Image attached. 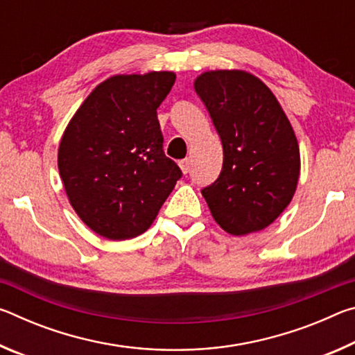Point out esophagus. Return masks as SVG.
<instances>
[{
  "mask_svg": "<svg viewBox=\"0 0 355 355\" xmlns=\"http://www.w3.org/2000/svg\"><path fill=\"white\" fill-rule=\"evenodd\" d=\"M178 166H180V169H182L183 173H188L189 169H191V161H189V158H184V159L180 161Z\"/></svg>",
  "mask_w": 355,
  "mask_h": 355,
  "instance_id": "1",
  "label": "esophagus"
}]
</instances>
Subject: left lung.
<instances>
[{"instance_id": "1", "label": "left lung", "mask_w": 355, "mask_h": 355, "mask_svg": "<svg viewBox=\"0 0 355 355\" xmlns=\"http://www.w3.org/2000/svg\"><path fill=\"white\" fill-rule=\"evenodd\" d=\"M224 148L219 178L202 191L218 225L233 236L269 227L297 188L300 152L271 89L245 70H207L194 80Z\"/></svg>"}]
</instances>
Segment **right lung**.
Listing matches in <instances>:
<instances>
[{"mask_svg":"<svg viewBox=\"0 0 355 355\" xmlns=\"http://www.w3.org/2000/svg\"><path fill=\"white\" fill-rule=\"evenodd\" d=\"M173 71L114 75L100 83L64 130L58 167L71 208L111 241L139 236L182 177L163 152L156 107Z\"/></svg>","mask_w":355,"mask_h":355,"instance_id":"add662e5","label":"right lung"}]
</instances>
